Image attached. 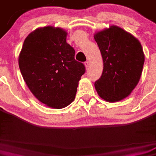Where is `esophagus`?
<instances>
[{
	"mask_svg": "<svg viewBox=\"0 0 156 156\" xmlns=\"http://www.w3.org/2000/svg\"><path fill=\"white\" fill-rule=\"evenodd\" d=\"M84 65H85V68H86V69H87V68H88V67H89V62L86 61V62H85L84 63Z\"/></svg>",
	"mask_w": 156,
	"mask_h": 156,
	"instance_id": "1",
	"label": "esophagus"
}]
</instances>
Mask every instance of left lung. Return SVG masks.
Returning <instances> with one entry per match:
<instances>
[{
    "label": "left lung",
    "mask_w": 156,
    "mask_h": 156,
    "mask_svg": "<svg viewBox=\"0 0 156 156\" xmlns=\"http://www.w3.org/2000/svg\"><path fill=\"white\" fill-rule=\"evenodd\" d=\"M103 61L102 76L95 82L98 95L107 102L120 101L137 86L145 56L139 40L116 25L94 36Z\"/></svg>",
    "instance_id": "1"
}]
</instances>
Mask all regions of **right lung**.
I'll use <instances>...</instances> for the list:
<instances>
[{"instance_id": "add662e5", "label": "right lung", "mask_w": 156, "mask_h": 156, "mask_svg": "<svg viewBox=\"0 0 156 156\" xmlns=\"http://www.w3.org/2000/svg\"><path fill=\"white\" fill-rule=\"evenodd\" d=\"M68 33L48 26L31 32L18 56L20 71L33 95L48 107L62 108L74 100L84 65L75 60Z\"/></svg>"}]
</instances>
